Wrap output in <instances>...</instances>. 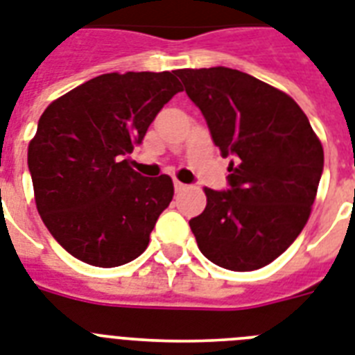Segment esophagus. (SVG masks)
I'll return each mask as SVG.
<instances>
[{"instance_id":"1","label":"esophagus","mask_w":355,"mask_h":355,"mask_svg":"<svg viewBox=\"0 0 355 355\" xmlns=\"http://www.w3.org/2000/svg\"><path fill=\"white\" fill-rule=\"evenodd\" d=\"M175 191L177 193H180V191H184V189H186V184H182V182H178V180H175Z\"/></svg>"}]
</instances>
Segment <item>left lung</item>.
<instances>
[{"mask_svg":"<svg viewBox=\"0 0 355 355\" xmlns=\"http://www.w3.org/2000/svg\"><path fill=\"white\" fill-rule=\"evenodd\" d=\"M215 146L232 157L227 189L204 187L189 220L206 259L252 272L284 253L306 224L321 180L322 146L293 98L237 69H178Z\"/></svg>","mask_w":355,"mask_h":355,"instance_id":"left-lung-1","label":"left lung"}]
</instances>
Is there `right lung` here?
I'll return each mask as SVG.
<instances>
[{
    "mask_svg": "<svg viewBox=\"0 0 355 355\" xmlns=\"http://www.w3.org/2000/svg\"><path fill=\"white\" fill-rule=\"evenodd\" d=\"M180 91L168 71L109 73L43 111L28 144V171L40 217L73 257L114 268L146 252L175 189L168 175L142 177L125 155Z\"/></svg>",
    "mask_w": 355,
    "mask_h": 355,
    "instance_id": "right-lung-1",
    "label": "right lung"
}]
</instances>
